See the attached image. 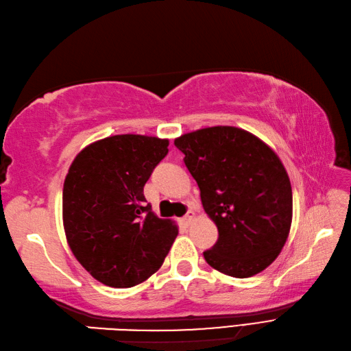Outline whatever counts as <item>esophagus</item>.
I'll return each mask as SVG.
<instances>
[{"instance_id":"esophagus-1","label":"esophagus","mask_w":351,"mask_h":351,"mask_svg":"<svg viewBox=\"0 0 351 351\" xmlns=\"http://www.w3.org/2000/svg\"><path fill=\"white\" fill-rule=\"evenodd\" d=\"M193 219H194V213H193V212H188L181 221H182V223H184L185 227H188V226H190V223H191Z\"/></svg>"}]
</instances>
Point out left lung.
<instances>
[{"label":"left lung","instance_id":"obj_1","mask_svg":"<svg viewBox=\"0 0 351 351\" xmlns=\"http://www.w3.org/2000/svg\"><path fill=\"white\" fill-rule=\"evenodd\" d=\"M175 145L218 227L206 263L237 278L261 273L291 230L292 188L282 161L261 139L231 125L182 134Z\"/></svg>","mask_w":351,"mask_h":351}]
</instances>
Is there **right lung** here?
<instances>
[{
	"mask_svg": "<svg viewBox=\"0 0 351 351\" xmlns=\"http://www.w3.org/2000/svg\"><path fill=\"white\" fill-rule=\"evenodd\" d=\"M167 139L115 134L90 143L71 165L62 210L71 250L96 280L111 287L145 282L178 236L143 195L152 170L167 156Z\"/></svg>",
	"mask_w": 351,
	"mask_h": 351,
	"instance_id": "1",
	"label": "right lung"
}]
</instances>
